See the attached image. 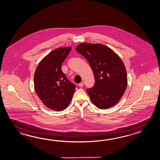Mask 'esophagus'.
Segmentation results:
<instances>
[{
    "label": "esophagus",
    "mask_w": 160,
    "mask_h": 160,
    "mask_svg": "<svg viewBox=\"0 0 160 160\" xmlns=\"http://www.w3.org/2000/svg\"><path fill=\"white\" fill-rule=\"evenodd\" d=\"M78 85H79L80 87H82L84 86V82H81L78 84Z\"/></svg>",
    "instance_id": "1"
}]
</instances>
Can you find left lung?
Wrapping results in <instances>:
<instances>
[{
	"label": "left lung",
	"mask_w": 160,
	"mask_h": 160,
	"mask_svg": "<svg viewBox=\"0 0 160 160\" xmlns=\"http://www.w3.org/2000/svg\"><path fill=\"white\" fill-rule=\"evenodd\" d=\"M76 50L88 60L94 73L95 85L87 89L93 104L101 109L115 105L127 87V73L122 60L101 44L82 42Z\"/></svg>",
	"instance_id": "left-lung-1"
}]
</instances>
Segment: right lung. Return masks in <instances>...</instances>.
I'll return each instance as SVG.
<instances>
[{
    "label": "right lung",
    "instance_id": "1",
    "mask_svg": "<svg viewBox=\"0 0 160 160\" xmlns=\"http://www.w3.org/2000/svg\"><path fill=\"white\" fill-rule=\"evenodd\" d=\"M72 47L54 49L39 63L34 74V89L43 104L53 111L65 109L72 100L75 85L62 71V64Z\"/></svg>",
    "mask_w": 160,
    "mask_h": 160
}]
</instances>
